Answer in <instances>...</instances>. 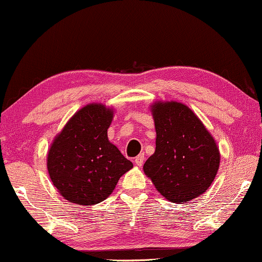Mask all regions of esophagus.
I'll return each instance as SVG.
<instances>
[{
  "label": "esophagus",
  "instance_id": "esophagus-1",
  "mask_svg": "<svg viewBox=\"0 0 262 262\" xmlns=\"http://www.w3.org/2000/svg\"><path fill=\"white\" fill-rule=\"evenodd\" d=\"M143 162H144V154H139L137 158L135 159V164L138 166V167H141L142 165H143Z\"/></svg>",
  "mask_w": 262,
  "mask_h": 262
}]
</instances>
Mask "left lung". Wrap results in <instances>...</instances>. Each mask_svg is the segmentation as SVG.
<instances>
[{
  "mask_svg": "<svg viewBox=\"0 0 262 262\" xmlns=\"http://www.w3.org/2000/svg\"><path fill=\"white\" fill-rule=\"evenodd\" d=\"M156 131L155 152L143 166L156 190L173 203L199 198L218 172L220 152L213 136L181 102L151 106Z\"/></svg>",
  "mask_w": 262,
  "mask_h": 262,
  "instance_id": "left-lung-1",
  "label": "left lung"
}]
</instances>
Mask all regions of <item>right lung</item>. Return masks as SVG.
<instances>
[{"mask_svg": "<svg viewBox=\"0 0 262 262\" xmlns=\"http://www.w3.org/2000/svg\"><path fill=\"white\" fill-rule=\"evenodd\" d=\"M113 110L86 104L67 121L50 145L47 167L53 184L67 201L93 206L113 192L121 176L134 167L108 141Z\"/></svg>", "mask_w": 262, "mask_h": 262, "instance_id": "right-lung-1", "label": "right lung"}]
</instances>
